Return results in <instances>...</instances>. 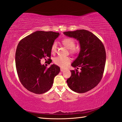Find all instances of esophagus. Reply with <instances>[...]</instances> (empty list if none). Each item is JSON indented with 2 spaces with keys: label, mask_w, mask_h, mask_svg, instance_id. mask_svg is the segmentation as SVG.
Listing matches in <instances>:
<instances>
[{
  "label": "esophagus",
  "mask_w": 122,
  "mask_h": 122,
  "mask_svg": "<svg viewBox=\"0 0 122 122\" xmlns=\"http://www.w3.org/2000/svg\"><path fill=\"white\" fill-rule=\"evenodd\" d=\"M65 70V69H64V68H61V72H63V71H64Z\"/></svg>",
  "instance_id": "1"
}]
</instances>
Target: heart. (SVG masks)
Returning a JSON list of instances; mask_svg holds the SVG:
<instances>
[{
  "mask_svg": "<svg viewBox=\"0 0 122 122\" xmlns=\"http://www.w3.org/2000/svg\"><path fill=\"white\" fill-rule=\"evenodd\" d=\"M61 43H63L65 46L68 48L70 53L73 54L77 53L78 49L75 47V42L72 39L69 38V37H65L61 40ZM57 47V46L56 43H53L52 46H51V52L52 53H54L56 52ZM53 61L54 64H56V65L61 67V68H66L70 63L71 59L68 57L57 56L54 58Z\"/></svg>",
  "mask_w": 122,
  "mask_h": 122,
  "instance_id": "b5f03b06",
  "label": "heart"
}]
</instances>
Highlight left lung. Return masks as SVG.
<instances>
[{
  "mask_svg": "<svg viewBox=\"0 0 122 122\" xmlns=\"http://www.w3.org/2000/svg\"><path fill=\"white\" fill-rule=\"evenodd\" d=\"M67 36L79 41L80 51L71 65V75L67 80L69 88L76 92L82 93L91 90L101 80L106 61V52L102 41L91 32L86 30L65 32Z\"/></svg>",
  "mask_w": 122,
  "mask_h": 122,
  "instance_id": "left-lung-1",
  "label": "left lung"
}]
</instances>
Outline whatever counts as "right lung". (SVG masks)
Here are the masks:
<instances>
[{
  "mask_svg": "<svg viewBox=\"0 0 122 122\" xmlns=\"http://www.w3.org/2000/svg\"><path fill=\"white\" fill-rule=\"evenodd\" d=\"M59 35L53 31H36L19 43L15 52L16 69L20 82L28 91L42 94L52 86L60 68L54 64L47 68L40 61L42 58L50 60L51 46Z\"/></svg>",
  "mask_w": 122,
  "mask_h": 122,
  "instance_id": "obj_1",
  "label": "right lung"
}]
</instances>
